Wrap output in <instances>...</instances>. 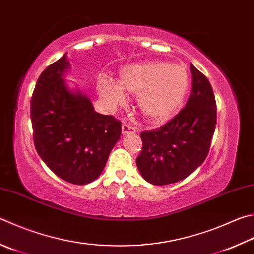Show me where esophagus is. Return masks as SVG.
<instances>
[{
	"label": "esophagus",
	"instance_id": "obj_1",
	"mask_svg": "<svg viewBox=\"0 0 254 254\" xmlns=\"http://www.w3.org/2000/svg\"><path fill=\"white\" fill-rule=\"evenodd\" d=\"M136 131L135 127H133L132 126L127 123H123L122 124V133L123 135H127V134H130V133H134Z\"/></svg>",
	"mask_w": 254,
	"mask_h": 254
}]
</instances>
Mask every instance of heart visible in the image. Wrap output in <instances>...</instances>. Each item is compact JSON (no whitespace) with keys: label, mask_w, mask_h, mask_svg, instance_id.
Here are the masks:
<instances>
[{"label":"heart","mask_w":254,"mask_h":254,"mask_svg":"<svg viewBox=\"0 0 254 254\" xmlns=\"http://www.w3.org/2000/svg\"><path fill=\"white\" fill-rule=\"evenodd\" d=\"M190 77L182 64L150 61L120 71L118 83L101 79L98 92L111 107L126 102V92L137 95V107L152 122H162L177 112L188 93Z\"/></svg>","instance_id":"1"}]
</instances>
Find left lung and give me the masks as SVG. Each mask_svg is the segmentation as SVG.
I'll list each match as a JSON object with an SVG mask.
<instances>
[{
	"label": "left lung",
	"instance_id": "1",
	"mask_svg": "<svg viewBox=\"0 0 254 254\" xmlns=\"http://www.w3.org/2000/svg\"><path fill=\"white\" fill-rule=\"evenodd\" d=\"M192 91L181 111L160 128L141 133L136 167L153 186L175 183L204 162L216 124L213 90L205 75L191 64Z\"/></svg>",
	"mask_w": 254,
	"mask_h": 254
}]
</instances>
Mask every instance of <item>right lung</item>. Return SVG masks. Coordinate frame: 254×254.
Wrapping results in <instances>:
<instances>
[{
  "instance_id": "1",
  "label": "right lung",
  "mask_w": 254,
  "mask_h": 254,
  "mask_svg": "<svg viewBox=\"0 0 254 254\" xmlns=\"http://www.w3.org/2000/svg\"><path fill=\"white\" fill-rule=\"evenodd\" d=\"M66 53L41 73L31 99L33 140L40 158L59 178L83 186L100 177L121 136V122L94 111L64 75Z\"/></svg>"
}]
</instances>
